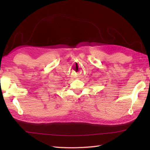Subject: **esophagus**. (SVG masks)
<instances>
[{
  "label": "esophagus",
  "instance_id": "34e87169",
  "mask_svg": "<svg viewBox=\"0 0 150 150\" xmlns=\"http://www.w3.org/2000/svg\"><path fill=\"white\" fill-rule=\"evenodd\" d=\"M72 74H73V78H74V79H78V75L76 74L75 73H73Z\"/></svg>",
  "mask_w": 150,
  "mask_h": 150
}]
</instances>
